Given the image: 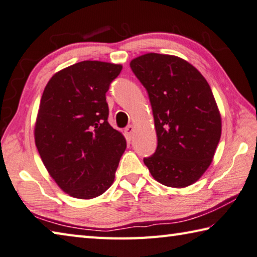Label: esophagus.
I'll use <instances>...</instances> for the list:
<instances>
[{
  "label": "esophagus",
  "instance_id": "obj_1",
  "mask_svg": "<svg viewBox=\"0 0 257 257\" xmlns=\"http://www.w3.org/2000/svg\"><path fill=\"white\" fill-rule=\"evenodd\" d=\"M134 132H135V127H134L133 124H130V125H128L127 128H125L124 133H125V135H127V137H128L129 141H132V139H133Z\"/></svg>",
  "mask_w": 257,
  "mask_h": 257
}]
</instances>
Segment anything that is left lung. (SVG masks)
Segmentation results:
<instances>
[{
    "label": "left lung",
    "instance_id": "1",
    "mask_svg": "<svg viewBox=\"0 0 257 257\" xmlns=\"http://www.w3.org/2000/svg\"><path fill=\"white\" fill-rule=\"evenodd\" d=\"M148 92L157 148L144 160L152 176L170 188H186L211 164L221 136V115L206 78L173 55L148 53L130 62Z\"/></svg>",
    "mask_w": 257,
    "mask_h": 257
}]
</instances>
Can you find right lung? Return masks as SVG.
Here are the masks:
<instances>
[{
  "mask_svg": "<svg viewBox=\"0 0 257 257\" xmlns=\"http://www.w3.org/2000/svg\"><path fill=\"white\" fill-rule=\"evenodd\" d=\"M122 66L84 60L55 73L46 85L35 123V143L46 170L77 199L103 194L127 147L108 122L105 100Z\"/></svg>",
  "mask_w": 257,
  "mask_h": 257,
  "instance_id": "add662e5",
  "label": "right lung"
}]
</instances>
